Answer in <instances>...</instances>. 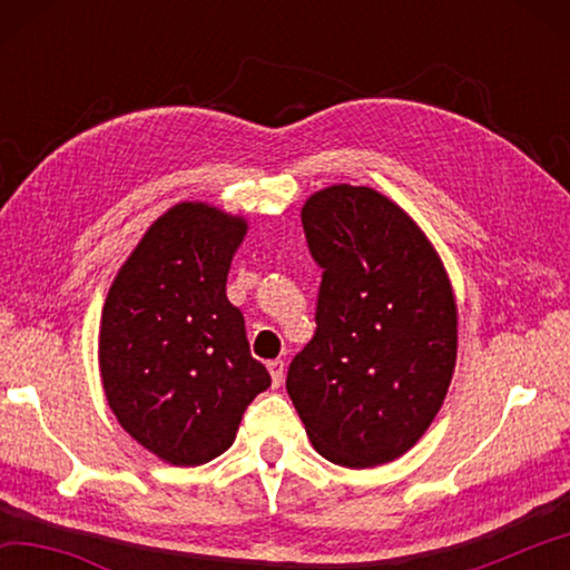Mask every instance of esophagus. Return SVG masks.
<instances>
[{
	"label": "esophagus",
	"mask_w": 570,
	"mask_h": 570,
	"mask_svg": "<svg viewBox=\"0 0 570 570\" xmlns=\"http://www.w3.org/2000/svg\"><path fill=\"white\" fill-rule=\"evenodd\" d=\"M266 366H268V372H272V380H274V384L278 387V384H282V380H284V370H286V364H284L282 360H274V362H268Z\"/></svg>",
	"instance_id": "1"
}]
</instances>
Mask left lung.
Instances as JSON below:
<instances>
[{"label": "left lung", "instance_id": "obj_1", "mask_svg": "<svg viewBox=\"0 0 570 570\" xmlns=\"http://www.w3.org/2000/svg\"><path fill=\"white\" fill-rule=\"evenodd\" d=\"M302 224L322 286L316 332L288 364V397L334 465L392 462L435 420L455 372L458 306L445 266L374 188L314 193Z\"/></svg>", "mask_w": 570, "mask_h": 570}]
</instances>
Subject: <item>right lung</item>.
<instances>
[{
	"mask_svg": "<svg viewBox=\"0 0 570 570\" xmlns=\"http://www.w3.org/2000/svg\"><path fill=\"white\" fill-rule=\"evenodd\" d=\"M246 220L178 204L153 224L115 276L100 324V374L132 440L170 465H204L236 440L272 387L250 356L226 278Z\"/></svg>",
	"mask_w": 570,
	"mask_h": 570,
	"instance_id": "1",
	"label": "right lung"
}]
</instances>
